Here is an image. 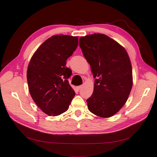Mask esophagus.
Here are the masks:
<instances>
[{
    "mask_svg": "<svg viewBox=\"0 0 157 157\" xmlns=\"http://www.w3.org/2000/svg\"><path fill=\"white\" fill-rule=\"evenodd\" d=\"M82 87H83V86H79L77 87V89H78V90H81V89H82Z\"/></svg>",
    "mask_w": 157,
    "mask_h": 157,
    "instance_id": "esophagus-1",
    "label": "esophagus"
}]
</instances>
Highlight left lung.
<instances>
[{
	"instance_id": "left-lung-1",
	"label": "left lung",
	"mask_w": 157,
	"mask_h": 157,
	"mask_svg": "<svg viewBox=\"0 0 157 157\" xmlns=\"http://www.w3.org/2000/svg\"><path fill=\"white\" fill-rule=\"evenodd\" d=\"M79 46L95 79L93 94L87 99L89 110L98 117H112L125 104L132 89V66L127 52L103 34L81 37Z\"/></svg>"
}]
</instances>
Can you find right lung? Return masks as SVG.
I'll use <instances>...</instances> for the list:
<instances>
[{"label": "right lung", "instance_id": "right-lung-1", "mask_svg": "<svg viewBox=\"0 0 157 157\" xmlns=\"http://www.w3.org/2000/svg\"><path fill=\"white\" fill-rule=\"evenodd\" d=\"M78 45V37L54 35L42 43L32 56L27 81L32 98L49 116L66 112L75 95L67 79L71 70L66 60Z\"/></svg>", "mask_w": 157, "mask_h": 157}]
</instances>
